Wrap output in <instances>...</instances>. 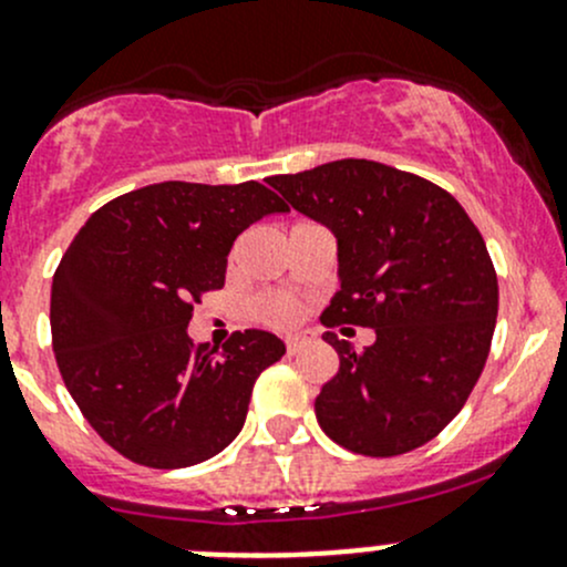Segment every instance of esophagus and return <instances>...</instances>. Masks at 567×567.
Masks as SVG:
<instances>
[{
    "label": "esophagus",
    "mask_w": 567,
    "mask_h": 567,
    "mask_svg": "<svg viewBox=\"0 0 567 567\" xmlns=\"http://www.w3.org/2000/svg\"><path fill=\"white\" fill-rule=\"evenodd\" d=\"M285 346H288V353H299L301 351V340H299V337H290V340L285 342Z\"/></svg>",
    "instance_id": "esophagus-1"
}]
</instances>
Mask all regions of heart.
Here are the masks:
<instances>
[{
	"label": "heart",
	"instance_id": "b5f03b06",
	"mask_svg": "<svg viewBox=\"0 0 567 567\" xmlns=\"http://www.w3.org/2000/svg\"><path fill=\"white\" fill-rule=\"evenodd\" d=\"M262 316H266L271 323L277 326H293L299 320V307L293 301H282V299H271L262 305Z\"/></svg>",
	"mask_w": 567,
	"mask_h": 567
}]
</instances>
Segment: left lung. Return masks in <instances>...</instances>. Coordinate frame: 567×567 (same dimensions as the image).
<instances>
[{
  "instance_id": "1",
  "label": "left lung",
  "mask_w": 567,
  "mask_h": 567,
  "mask_svg": "<svg viewBox=\"0 0 567 567\" xmlns=\"http://www.w3.org/2000/svg\"><path fill=\"white\" fill-rule=\"evenodd\" d=\"M268 183L337 238L340 290L320 320L375 331L364 351L323 334L340 370L316 398L318 425L373 458L422 447L453 422L488 359L499 285L483 236L453 194L368 158Z\"/></svg>"
}]
</instances>
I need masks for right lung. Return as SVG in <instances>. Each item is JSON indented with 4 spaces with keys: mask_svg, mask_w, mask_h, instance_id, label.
<instances>
[{
    "mask_svg": "<svg viewBox=\"0 0 567 567\" xmlns=\"http://www.w3.org/2000/svg\"><path fill=\"white\" fill-rule=\"evenodd\" d=\"M288 205L262 183L167 181L95 210L51 282L62 381L109 447L153 468L214 458L241 433L251 386L285 357L262 329L194 346V301L225 285L233 241Z\"/></svg>",
    "mask_w": 567,
    "mask_h": 567,
    "instance_id": "1",
    "label": "right lung"
}]
</instances>
